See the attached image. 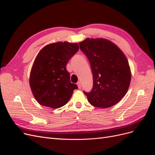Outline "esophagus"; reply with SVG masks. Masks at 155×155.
<instances>
[{
	"label": "esophagus",
	"instance_id": "esophagus-1",
	"mask_svg": "<svg viewBox=\"0 0 155 155\" xmlns=\"http://www.w3.org/2000/svg\"><path fill=\"white\" fill-rule=\"evenodd\" d=\"M77 85H78V88H81V82H80V81H78V82L77 83Z\"/></svg>",
	"mask_w": 155,
	"mask_h": 155
}]
</instances>
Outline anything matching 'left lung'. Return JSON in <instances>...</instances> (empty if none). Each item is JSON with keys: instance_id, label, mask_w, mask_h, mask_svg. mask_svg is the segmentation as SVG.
<instances>
[{"instance_id": "1", "label": "left lung", "mask_w": 155, "mask_h": 155, "mask_svg": "<svg viewBox=\"0 0 155 155\" xmlns=\"http://www.w3.org/2000/svg\"><path fill=\"white\" fill-rule=\"evenodd\" d=\"M90 62L93 88L84 92L90 104L108 108L116 105L127 92L131 79L128 60L112 41L104 38H87L79 43Z\"/></svg>"}]
</instances>
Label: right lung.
I'll return each mask as SVG.
<instances>
[{
    "label": "right lung",
    "mask_w": 155,
    "mask_h": 155,
    "mask_svg": "<svg viewBox=\"0 0 155 155\" xmlns=\"http://www.w3.org/2000/svg\"><path fill=\"white\" fill-rule=\"evenodd\" d=\"M78 50L77 43L60 41L39 51L32 65L29 83L40 105L58 109L67 104L78 86L70 82L66 66Z\"/></svg>",
    "instance_id": "right-lung-1"
}]
</instances>
